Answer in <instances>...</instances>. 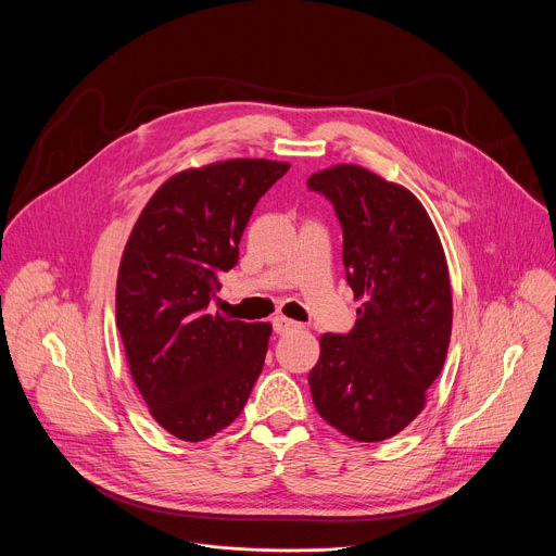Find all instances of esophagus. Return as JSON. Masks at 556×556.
<instances>
[{
  "mask_svg": "<svg viewBox=\"0 0 556 556\" xmlns=\"http://www.w3.org/2000/svg\"><path fill=\"white\" fill-rule=\"evenodd\" d=\"M296 328H299V324L286 319V316H275V319H273V330H275L277 334H288V332H292V330H296Z\"/></svg>",
  "mask_w": 556,
  "mask_h": 556,
  "instance_id": "obj_1",
  "label": "esophagus"
}]
</instances>
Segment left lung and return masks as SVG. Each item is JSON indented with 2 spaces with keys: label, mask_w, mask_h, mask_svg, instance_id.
Listing matches in <instances>:
<instances>
[{
  "label": "left lung",
  "mask_w": 556,
  "mask_h": 556,
  "mask_svg": "<svg viewBox=\"0 0 556 556\" xmlns=\"http://www.w3.org/2000/svg\"><path fill=\"white\" fill-rule=\"evenodd\" d=\"M343 228V266L363 305L348 334H324L307 376L319 416L356 442L401 433L440 376L453 324L448 266L420 200L356 167L312 174Z\"/></svg>",
  "instance_id": "obj_1"
}]
</instances>
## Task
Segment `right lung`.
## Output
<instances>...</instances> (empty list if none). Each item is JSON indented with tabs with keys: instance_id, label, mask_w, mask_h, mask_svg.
Wrapping results in <instances>:
<instances>
[{
	"instance_id": "obj_1",
	"label": "right lung",
	"mask_w": 556,
	"mask_h": 556,
	"mask_svg": "<svg viewBox=\"0 0 556 556\" xmlns=\"http://www.w3.org/2000/svg\"><path fill=\"white\" fill-rule=\"evenodd\" d=\"M288 163L235 161L172 176L142 208L121 260L116 326L153 420L200 442L242 414L268 352L270 324L208 314L219 275Z\"/></svg>"
}]
</instances>
